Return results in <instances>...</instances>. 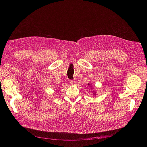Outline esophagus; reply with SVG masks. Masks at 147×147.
Returning a JSON list of instances; mask_svg holds the SVG:
<instances>
[{
  "label": "esophagus",
  "instance_id": "obj_1",
  "mask_svg": "<svg viewBox=\"0 0 147 147\" xmlns=\"http://www.w3.org/2000/svg\"><path fill=\"white\" fill-rule=\"evenodd\" d=\"M70 83L71 84V85H74L75 84H76V81H74V80H70Z\"/></svg>",
  "mask_w": 147,
  "mask_h": 147
}]
</instances>
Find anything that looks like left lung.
<instances>
[{
    "mask_svg": "<svg viewBox=\"0 0 147 147\" xmlns=\"http://www.w3.org/2000/svg\"><path fill=\"white\" fill-rule=\"evenodd\" d=\"M90 84H88V86H89ZM94 95H95V94H94Z\"/></svg>",
    "mask_w": 147,
    "mask_h": 147,
    "instance_id": "left-lung-1",
    "label": "left lung"
}]
</instances>
